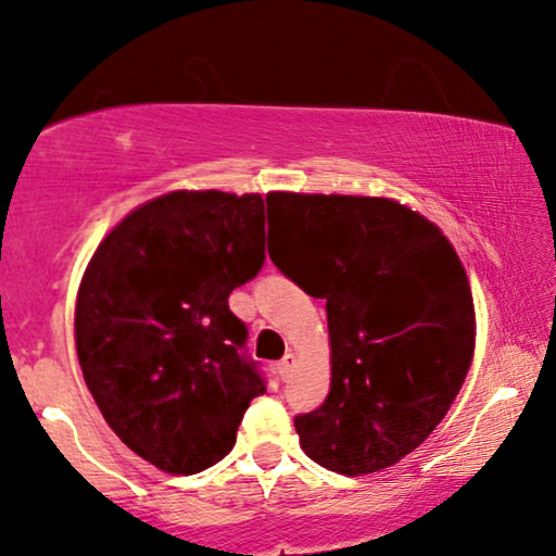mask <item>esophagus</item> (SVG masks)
I'll list each match as a JSON object with an SVG mask.
<instances>
[{
	"instance_id": "obj_1",
	"label": "esophagus",
	"mask_w": 556,
	"mask_h": 556,
	"mask_svg": "<svg viewBox=\"0 0 556 556\" xmlns=\"http://www.w3.org/2000/svg\"><path fill=\"white\" fill-rule=\"evenodd\" d=\"M295 363H298V358H295V353H287L282 361L277 363V374L282 376V379H287V376L292 374V368H295Z\"/></svg>"
}]
</instances>
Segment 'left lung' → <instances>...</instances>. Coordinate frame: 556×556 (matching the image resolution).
I'll use <instances>...</instances> for the list:
<instances>
[{
  "mask_svg": "<svg viewBox=\"0 0 556 556\" xmlns=\"http://www.w3.org/2000/svg\"><path fill=\"white\" fill-rule=\"evenodd\" d=\"M285 248L269 256L327 300L331 384L295 418L311 460L342 476L392 468L429 439L476 353V308L455 245L394 198L277 193Z\"/></svg>",
  "mask_w": 556,
  "mask_h": 556,
  "instance_id": "8db88e82",
  "label": "left lung"
}]
</instances>
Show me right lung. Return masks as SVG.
Instances as JSON below:
<instances>
[{
	"mask_svg": "<svg viewBox=\"0 0 556 556\" xmlns=\"http://www.w3.org/2000/svg\"><path fill=\"white\" fill-rule=\"evenodd\" d=\"M264 227L261 193L172 190L114 225L83 271V379L123 444L164 473L219 463L264 392L227 305L264 266Z\"/></svg>",
	"mask_w": 556,
	"mask_h": 556,
	"instance_id": "add662e5",
	"label": "right lung"
}]
</instances>
